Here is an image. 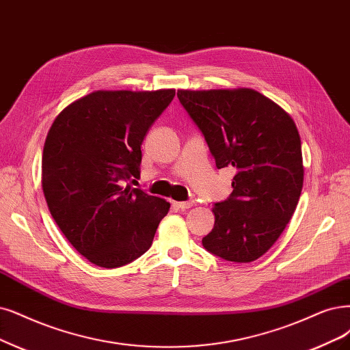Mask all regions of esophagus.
I'll use <instances>...</instances> for the list:
<instances>
[{
    "mask_svg": "<svg viewBox=\"0 0 350 350\" xmlns=\"http://www.w3.org/2000/svg\"><path fill=\"white\" fill-rule=\"evenodd\" d=\"M173 204L176 206V208H178V209L186 211V209L191 208V206L195 204V202H193V200H189V202H173Z\"/></svg>",
    "mask_w": 350,
    "mask_h": 350,
    "instance_id": "esophagus-1",
    "label": "esophagus"
}]
</instances>
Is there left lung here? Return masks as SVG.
Listing matches in <instances>:
<instances>
[{"label": "left lung", "mask_w": 350, "mask_h": 350, "mask_svg": "<svg viewBox=\"0 0 350 350\" xmlns=\"http://www.w3.org/2000/svg\"><path fill=\"white\" fill-rule=\"evenodd\" d=\"M202 131L217 168L234 167V191L215 203L204 250L232 262H251L280 238L299 203L304 168L291 116L254 89L177 90Z\"/></svg>", "instance_id": "obj_1"}]
</instances>
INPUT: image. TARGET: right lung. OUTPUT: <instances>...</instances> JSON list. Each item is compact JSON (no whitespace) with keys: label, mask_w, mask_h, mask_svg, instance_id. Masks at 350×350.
Segmentation results:
<instances>
[{"label":"right lung","mask_w":350,"mask_h":350,"mask_svg":"<svg viewBox=\"0 0 350 350\" xmlns=\"http://www.w3.org/2000/svg\"><path fill=\"white\" fill-rule=\"evenodd\" d=\"M174 89L95 90L64 108L43 148L42 186L63 235L89 262L116 268L148 251L170 203L124 185Z\"/></svg>","instance_id":"1"}]
</instances>
